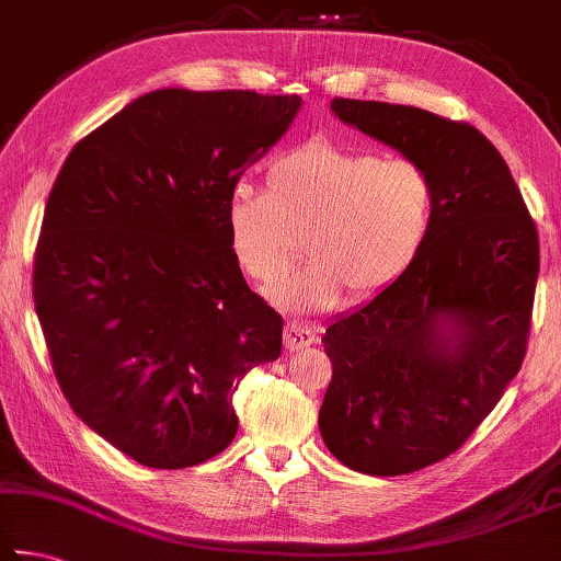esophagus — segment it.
<instances>
[{"label": "esophagus", "mask_w": 561, "mask_h": 561, "mask_svg": "<svg viewBox=\"0 0 561 561\" xmlns=\"http://www.w3.org/2000/svg\"><path fill=\"white\" fill-rule=\"evenodd\" d=\"M313 341H316V333L307 323L291 321V323H287V329H284V345H287L289 353L307 348V345H311Z\"/></svg>", "instance_id": "obj_1"}]
</instances>
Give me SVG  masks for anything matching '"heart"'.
Wrapping results in <instances>:
<instances>
[{
  "instance_id": "1",
  "label": "heart",
  "mask_w": 561,
  "mask_h": 561,
  "mask_svg": "<svg viewBox=\"0 0 561 561\" xmlns=\"http://www.w3.org/2000/svg\"><path fill=\"white\" fill-rule=\"evenodd\" d=\"M434 220V186L410 159L309 141L274 161L264 193L238 191L226 210L232 257L272 287L299 257L309 262L274 289L294 309H329L343 289L370 299L410 270Z\"/></svg>"
}]
</instances>
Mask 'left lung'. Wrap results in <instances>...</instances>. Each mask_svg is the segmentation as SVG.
Segmentation results:
<instances>
[{"label": "left lung", "mask_w": 561, "mask_h": 561, "mask_svg": "<svg viewBox=\"0 0 561 561\" xmlns=\"http://www.w3.org/2000/svg\"><path fill=\"white\" fill-rule=\"evenodd\" d=\"M331 110L434 186L432 230L410 270L321 339L333 365L323 444L353 471L402 476L454 454L520 370L537 228L501 151L468 122L375 100L333 98Z\"/></svg>", "instance_id": "1"}]
</instances>
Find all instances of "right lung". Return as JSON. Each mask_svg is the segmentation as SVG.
Here are the masks:
<instances>
[{
	"label": "right lung",
	"instance_id": "obj_1",
	"mask_svg": "<svg viewBox=\"0 0 561 561\" xmlns=\"http://www.w3.org/2000/svg\"><path fill=\"white\" fill-rule=\"evenodd\" d=\"M299 95L164 88L80 139L50 188L34 304L50 365L90 430L149 468L236 439L240 380L282 353V316L228 245L240 176Z\"/></svg>",
	"mask_w": 561,
	"mask_h": 561
}]
</instances>
